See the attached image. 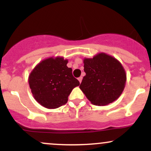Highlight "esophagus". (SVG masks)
<instances>
[{"instance_id": "esophagus-1", "label": "esophagus", "mask_w": 151, "mask_h": 151, "mask_svg": "<svg viewBox=\"0 0 151 151\" xmlns=\"http://www.w3.org/2000/svg\"><path fill=\"white\" fill-rule=\"evenodd\" d=\"M78 80H79V83H81V81H82V77H79V78H78Z\"/></svg>"}]
</instances>
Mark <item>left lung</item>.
Returning <instances> with one entry per match:
<instances>
[{"label": "left lung", "mask_w": 151, "mask_h": 151, "mask_svg": "<svg viewBox=\"0 0 151 151\" xmlns=\"http://www.w3.org/2000/svg\"><path fill=\"white\" fill-rule=\"evenodd\" d=\"M83 77L79 88L93 105L105 106L118 99L126 86V73L117 59L104 52L84 58Z\"/></svg>", "instance_id": "8db88e82"}]
</instances>
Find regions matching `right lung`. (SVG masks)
Instances as JSON below:
<instances>
[{"mask_svg":"<svg viewBox=\"0 0 151 151\" xmlns=\"http://www.w3.org/2000/svg\"><path fill=\"white\" fill-rule=\"evenodd\" d=\"M67 63L63 57H50L40 62L29 74L32 96L45 108L54 109L65 104L72 89L79 85Z\"/></svg>","mask_w":151,"mask_h":151,"instance_id":"right-lung-1","label":"right lung"}]
</instances>
